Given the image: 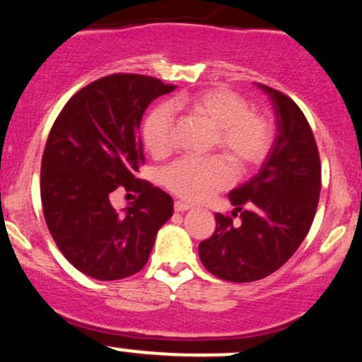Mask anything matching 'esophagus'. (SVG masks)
I'll return each instance as SVG.
<instances>
[{
    "mask_svg": "<svg viewBox=\"0 0 362 362\" xmlns=\"http://www.w3.org/2000/svg\"><path fill=\"white\" fill-rule=\"evenodd\" d=\"M190 208H192V206L187 204V202H182V201H177V202H175V211H178V213L189 211Z\"/></svg>",
    "mask_w": 362,
    "mask_h": 362,
    "instance_id": "obj_1",
    "label": "esophagus"
}]
</instances>
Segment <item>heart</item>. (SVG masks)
Returning a JSON list of instances; mask_svg holds the SVG:
<instances>
[{"label":"heart","mask_w":362,"mask_h":362,"mask_svg":"<svg viewBox=\"0 0 362 362\" xmlns=\"http://www.w3.org/2000/svg\"><path fill=\"white\" fill-rule=\"evenodd\" d=\"M172 110H187L213 127L211 149H221L237 170L247 173L263 165L273 146V125L266 115L251 110L240 94L213 87L190 96L175 98L149 111L142 123V142L153 156L163 158L172 149ZM221 154L208 158H180L161 172L170 192L185 201H202L228 187L235 178L232 163Z\"/></svg>","instance_id":"b5f03b06"}]
</instances>
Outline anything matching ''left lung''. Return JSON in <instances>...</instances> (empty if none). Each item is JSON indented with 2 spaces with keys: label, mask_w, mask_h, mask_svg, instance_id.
Wrapping results in <instances>:
<instances>
[{
  "label": "left lung",
  "mask_w": 362,
  "mask_h": 362,
  "mask_svg": "<svg viewBox=\"0 0 362 362\" xmlns=\"http://www.w3.org/2000/svg\"><path fill=\"white\" fill-rule=\"evenodd\" d=\"M269 94L278 134L263 168L228 194L241 225L216 213V228L199 244V257L214 276L247 284L272 275L299 249L315 220L321 190V161L313 130L291 98Z\"/></svg>",
  "instance_id": "8db88e82"
}]
</instances>
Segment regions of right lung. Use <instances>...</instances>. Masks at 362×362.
<instances>
[{
	"mask_svg": "<svg viewBox=\"0 0 362 362\" xmlns=\"http://www.w3.org/2000/svg\"><path fill=\"white\" fill-rule=\"evenodd\" d=\"M173 89L148 75H106L75 93L51 127L41 163L46 225L63 256L96 280L141 272L172 218V197L136 173L142 115ZM120 187L138 194L123 215L109 201Z\"/></svg>",
	"mask_w": 362,
	"mask_h": 362,
	"instance_id": "add662e5",
	"label": "right lung"
}]
</instances>
